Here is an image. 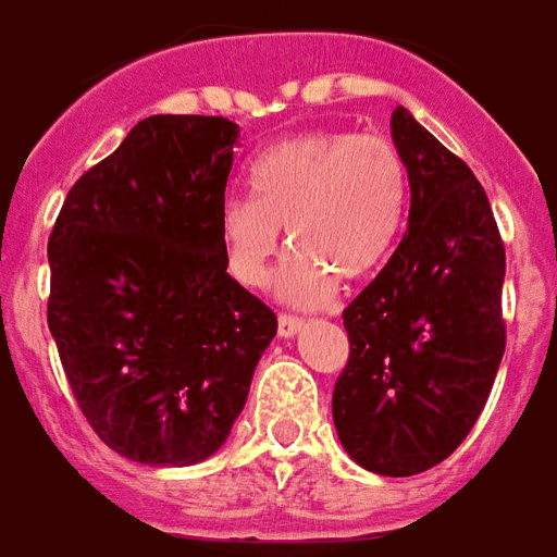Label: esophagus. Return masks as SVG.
Segmentation results:
<instances>
[{
  "label": "esophagus",
  "instance_id": "34e87169",
  "mask_svg": "<svg viewBox=\"0 0 557 557\" xmlns=\"http://www.w3.org/2000/svg\"><path fill=\"white\" fill-rule=\"evenodd\" d=\"M301 327H305V319H299V315H290V313L278 315V336H284V339L296 336Z\"/></svg>",
  "mask_w": 557,
  "mask_h": 557
}]
</instances>
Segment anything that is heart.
<instances>
[{
    "label": "heart",
    "mask_w": 557,
    "mask_h": 557,
    "mask_svg": "<svg viewBox=\"0 0 557 557\" xmlns=\"http://www.w3.org/2000/svg\"><path fill=\"white\" fill-rule=\"evenodd\" d=\"M250 186L256 198H230L218 215L230 273L244 287L267 284L287 226L296 250L278 290L293 305L319 307L336 278L362 282L388 261L408 172L385 135L319 128L258 154Z\"/></svg>",
    "instance_id": "heart-1"
}]
</instances>
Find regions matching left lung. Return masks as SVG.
Segmentation results:
<instances>
[{
	"mask_svg": "<svg viewBox=\"0 0 557 557\" xmlns=\"http://www.w3.org/2000/svg\"><path fill=\"white\" fill-rule=\"evenodd\" d=\"M391 135L408 169L403 242L345 307L350 356L333 422L362 469L411 478L460 446L506 350V250L483 186L397 106Z\"/></svg>",
	"mask_w": 557,
	"mask_h": 557,
	"instance_id": "left-lung-1",
	"label": "left lung"
}]
</instances>
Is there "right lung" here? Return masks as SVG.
Listing matches in <instances>:
<instances>
[{
  "instance_id": "add662e5",
  "label": "right lung",
  "mask_w": 557,
  "mask_h": 557,
  "mask_svg": "<svg viewBox=\"0 0 557 557\" xmlns=\"http://www.w3.org/2000/svg\"><path fill=\"white\" fill-rule=\"evenodd\" d=\"M238 126L154 114L71 186L48 238V327L79 411L117 455L193 466L224 446L275 336L218 230Z\"/></svg>"
}]
</instances>
